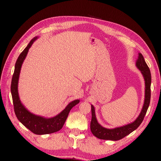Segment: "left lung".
I'll return each mask as SVG.
<instances>
[{
	"label": "left lung",
	"mask_w": 161,
	"mask_h": 161,
	"mask_svg": "<svg viewBox=\"0 0 161 161\" xmlns=\"http://www.w3.org/2000/svg\"><path fill=\"white\" fill-rule=\"evenodd\" d=\"M136 66L141 70L145 80V100L142 110L138 118L134 121L124 126L113 129H107L99 124L95 115V111L93 105L91 104L92 119L91 122V131L92 133L99 139L119 141L137 129L141 124L147 111L151 98V82L152 76L150 70L147 65L144 57L141 53H138V59L136 61Z\"/></svg>",
	"instance_id": "1"
}]
</instances>
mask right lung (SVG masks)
Returning a JSON list of instances; mask_svg holds the SVG:
<instances>
[{"mask_svg":"<svg viewBox=\"0 0 161 161\" xmlns=\"http://www.w3.org/2000/svg\"><path fill=\"white\" fill-rule=\"evenodd\" d=\"M39 38V36H35L28 43L23 52L20 54L19 57L16 60L15 64L14 72L11 83V93L12 96L14 108L16 118L22 124L30 130L32 133L37 135L48 134L57 132L63 127L65 122L68 118L71 108L80 102V100H75L70 102L64 110L59 114L54 116L53 118H45L43 116L35 115L29 111L24 106L20 100L18 84L19 75L21 69L22 64L28 54L29 49L32 46L33 43Z\"/></svg>","mask_w":161,"mask_h":161,"instance_id":"obj_1","label":"right lung"}]
</instances>
